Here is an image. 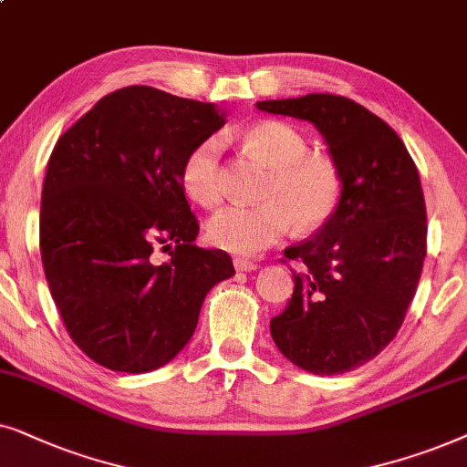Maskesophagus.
I'll return each mask as SVG.
<instances>
[{"label":"esophagus","instance_id":"1","mask_svg":"<svg viewBox=\"0 0 467 467\" xmlns=\"http://www.w3.org/2000/svg\"><path fill=\"white\" fill-rule=\"evenodd\" d=\"M234 269L247 273V271L258 269V265L254 263V260H247V258H234Z\"/></svg>","mask_w":467,"mask_h":467}]
</instances>
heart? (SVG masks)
Listing matches in <instances>:
<instances>
[{
  "mask_svg": "<svg viewBox=\"0 0 467 467\" xmlns=\"http://www.w3.org/2000/svg\"><path fill=\"white\" fill-rule=\"evenodd\" d=\"M244 142L271 166L258 204H230L209 217L207 239L220 250L252 256L282 241L292 226L314 233L337 213L344 177L337 161L309 151L306 136L290 123L266 119L244 132ZM182 185L201 207H215L223 196V140L207 136L183 158Z\"/></svg>",
  "mask_w": 467,
  "mask_h": 467,
  "instance_id": "b5f03b06",
  "label": "heart"
}]
</instances>
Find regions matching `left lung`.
I'll return each instance as SVG.
<instances>
[{
  "label": "left lung",
  "mask_w": 467,
  "mask_h": 467,
  "mask_svg": "<svg viewBox=\"0 0 467 467\" xmlns=\"http://www.w3.org/2000/svg\"><path fill=\"white\" fill-rule=\"evenodd\" d=\"M265 113L314 123L344 177V198L312 239L290 245L295 292L271 337L318 376L357 369L400 331L427 254V211L414 160L393 128L344 96L256 102Z\"/></svg>",
  "instance_id": "1"
}]
</instances>
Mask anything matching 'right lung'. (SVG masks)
Listing matches in <instances>:
<instances>
[{
  "label": "right lung",
  "instance_id": "obj_1",
  "mask_svg": "<svg viewBox=\"0 0 467 467\" xmlns=\"http://www.w3.org/2000/svg\"><path fill=\"white\" fill-rule=\"evenodd\" d=\"M222 126L213 104L132 85L98 99L53 149L42 265L67 335L102 368L145 374L169 363L207 292L234 275L226 252L194 245L182 185L185 155Z\"/></svg>",
  "mask_w": 467,
  "mask_h": 467
}]
</instances>
